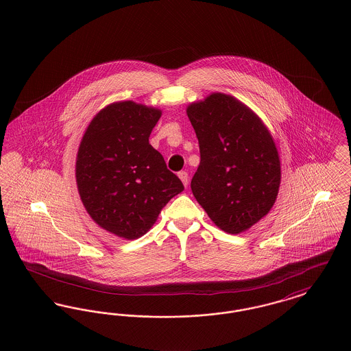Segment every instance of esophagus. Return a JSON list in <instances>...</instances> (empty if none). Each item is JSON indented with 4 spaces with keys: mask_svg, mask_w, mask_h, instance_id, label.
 I'll return each instance as SVG.
<instances>
[{
    "mask_svg": "<svg viewBox=\"0 0 351 351\" xmlns=\"http://www.w3.org/2000/svg\"><path fill=\"white\" fill-rule=\"evenodd\" d=\"M179 178H180V180L183 182V184H184V187H187L189 186V173L186 172V171H180L179 172Z\"/></svg>",
    "mask_w": 351,
    "mask_h": 351,
    "instance_id": "esophagus-1",
    "label": "esophagus"
}]
</instances>
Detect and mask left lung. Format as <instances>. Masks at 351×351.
<instances>
[{
    "instance_id": "8db88e82",
    "label": "left lung",
    "mask_w": 351,
    "mask_h": 351,
    "mask_svg": "<svg viewBox=\"0 0 351 351\" xmlns=\"http://www.w3.org/2000/svg\"><path fill=\"white\" fill-rule=\"evenodd\" d=\"M200 148L191 180L197 203L216 226L241 234L267 215L280 184V160L263 121L230 95L189 104Z\"/></svg>"
}]
</instances>
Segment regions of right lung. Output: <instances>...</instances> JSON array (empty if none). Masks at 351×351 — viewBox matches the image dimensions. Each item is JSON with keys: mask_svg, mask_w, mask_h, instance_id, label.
Wrapping results in <instances>:
<instances>
[{"mask_svg": "<svg viewBox=\"0 0 351 351\" xmlns=\"http://www.w3.org/2000/svg\"><path fill=\"white\" fill-rule=\"evenodd\" d=\"M160 109L119 101L101 109L81 138L76 182L86 213L110 234L132 241L156 221L184 186L149 135Z\"/></svg>", "mask_w": 351, "mask_h": 351, "instance_id": "1", "label": "right lung"}]
</instances>
